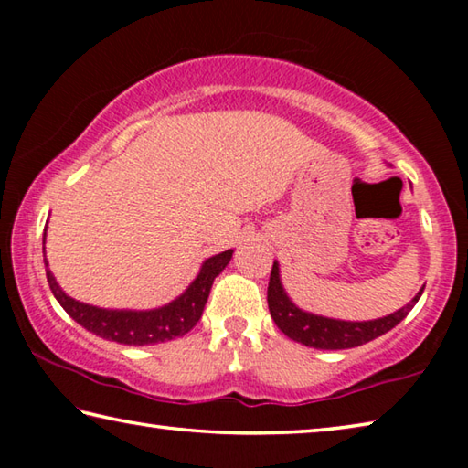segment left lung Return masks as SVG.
<instances>
[{
  "mask_svg": "<svg viewBox=\"0 0 468 468\" xmlns=\"http://www.w3.org/2000/svg\"><path fill=\"white\" fill-rule=\"evenodd\" d=\"M423 289L417 292L410 303H407L402 310L394 312L390 315L378 320L367 322H345V320H332L324 318V315H315L310 312L299 310L292 303L287 292L282 289L281 274H279V262L272 264L271 282H268V310L276 326L281 328L289 338L297 340V343L314 348H326V351H338V348H353L359 345H366L369 340L386 335L392 330L396 324L402 322L413 310L415 303L421 297Z\"/></svg>",
  "mask_w": 468,
  "mask_h": 468,
  "instance_id": "1",
  "label": "left lung"
}]
</instances>
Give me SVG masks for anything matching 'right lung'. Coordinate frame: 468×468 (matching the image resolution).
<instances>
[{
  "label": "right lung",
  "mask_w": 468,
  "mask_h": 468,
  "mask_svg": "<svg viewBox=\"0 0 468 468\" xmlns=\"http://www.w3.org/2000/svg\"><path fill=\"white\" fill-rule=\"evenodd\" d=\"M233 256V250H227L223 253H217L206 260L200 268V274L196 281L169 305L158 307V310H146V312H132V310H102V307H94L89 303H80L66 292L55 281L53 272L49 271L45 258V271L47 281H49L51 292L59 305L74 318L80 326L90 330L92 335L101 338L115 340L122 345H156L165 343V340H173L177 336L187 335L197 320L202 318L204 305L208 301L212 282L217 276L225 271L229 260Z\"/></svg>",
  "instance_id": "obj_1"
}]
</instances>
